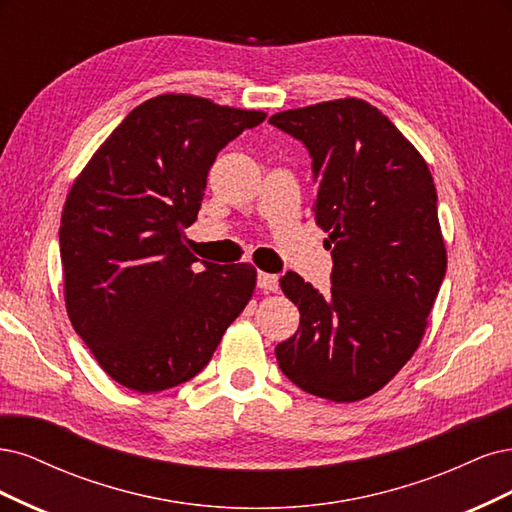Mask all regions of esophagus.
Listing matches in <instances>:
<instances>
[{
    "label": "esophagus",
    "mask_w": 512,
    "mask_h": 512,
    "mask_svg": "<svg viewBox=\"0 0 512 512\" xmlns=\"http://www.w3.org/2000/svg\"><path fill=\"white\" fill-rule=\"evenodd\" d=\"M257 287L261 291H278V276L268 272H257Z\"/></svg>",
    "instance_id": "esophagus-1"
}]
</instances>
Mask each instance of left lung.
Here are the masks:
<instances>
[{
  "instance_id": "8db88e82",
  "label": "left lung",
  "mask_w": 512,
  "mask_h": 512,
  "mask_svg": "<svg viewBox=\"0 0 512 512\" xmlns=\"http://www.w3.org/2000/svg\"><path fill=\"white\" fill-rule=\"evenodd\" d=\"M270 123L306 146L312 210L334 259L325 293L295 272L280 278L300 327L276 346L278 368L319 398L364 400L417 351L447 272L434 178L402 131L364 100L278 112Z\"/></svg>"
}]
</instances>
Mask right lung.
I'll return each mask as SVG.
<instances>
[{
	"label": "right lung",
	"instance_id": "right-lung-1",
	"mask_svg": "<svg viewBox=\"0 0 512 512\" xmlns=\"http://www.w3.org/2000/svg\"><path fill=\"white\" fill-rule=\"evenodd\" d=\"M263 119L157 95L127 114L72 185L59 227L65 308L119 385L155 393L187 383L249 304L251 263L195 268L185 229L221 148Z\"/></svg>",
	"mask_w": 512,
	"mask_h": 512
}]
</instances>
